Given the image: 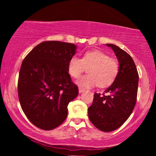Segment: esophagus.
Returning a JSON list of instances; mask_svg holds the SVG:
<instances>
[{
  "instance_id": "esophagus-1",
  "label": "esophagus",
  "mask_w": 156,
  "mask_h": 156,
  "mask_svg": "<svg viewBox=\"0 0 156 156\" xmlns=\"http://www.w3.org/2000/svg\"><path fill=\"white\" fill-rule=\"evenodd\" d=\"M78 91H79V93H81V92H83V91H85V89L81 88V87H79V88H78Z\"/></svg>"
}]
</instances>
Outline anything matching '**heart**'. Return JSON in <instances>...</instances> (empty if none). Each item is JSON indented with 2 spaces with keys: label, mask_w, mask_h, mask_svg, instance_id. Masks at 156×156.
Masks as SVG:
<instances>
[{
  "label": "heart",
  "mask_w": 156,
  "mask_h": 156,
  "mask_svg": "<svg viewBox=\"0 0 156 156\" xmlns=\"http://www.w3.org/2000/svg\"><path fill=\"white\" fill-rule=\"evenodd\" d=\"M89 75L80 77L77 83L83 88H90L99 85L107 87L114 81L119 73L118 62L99 50L86 52L82 58L73 56L68 62V73L73 78H79L86 67Z\"/></svg>",
  "instance_id": "heart-1"
}]
</instances>
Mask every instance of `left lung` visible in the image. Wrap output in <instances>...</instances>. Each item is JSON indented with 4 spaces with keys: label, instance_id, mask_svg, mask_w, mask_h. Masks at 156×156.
Instances as JSON below:
<instances>
[{
    "label": "left lung",
    "instance_id": "left-lung-1",
    "mask_svg": "<svg viewBox=\"0 0 156 156\" xmlns=\"http://www.w3.org/2000/svg\"><path fill=\"white\" fill-rule=\"evenodd\" d=\"M115 53L119 63L117 78L103 93L94 95L89 107L90 121L98 129L111 132L119 128L133 112L136 103L139 74L133 58L118 46L106 44Z\"/></svg>",
    "mask_w": 156,
    "mask_h": 156
}]
</instances>
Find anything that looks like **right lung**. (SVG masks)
Segmentation results:
<instances>
[{"instance_id": "obj_1", "label": "right lung", "mask_w": 156, "mask_h": 156, "mask_svg": "<svg viewBox=\"0 0 156 156\" xmlns=\"http://www.w3.org/2000/svg\"><path fill=\"white\" fill-rule=\"evenodd\" d=\"M76 50L74 44L46 41L23 61L17 83L19 101L27 118L40 129L59 126L67 117L69 103L78 96V87L67 69Z\"/></svg>"}]
</instances>
